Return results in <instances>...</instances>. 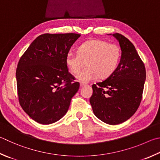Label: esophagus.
Returning a JSON list of instances; mask_svg holds the SVG:
<instances>
[{"label":"esophagus","instance_id":"1","mask_svg":"<svg viewBox=\"0 0 160 160\" xmlns=\"http://www.w3.org/2000/svg\"><path fill=\"white\" fill-rule=\"evenodd\" d=\"M80 87L81 88H82V87H85V86H86L87 85L85 83H83V82H80Z\"/></svg>","mask_w":160,"mask_h":160}]
</instances>
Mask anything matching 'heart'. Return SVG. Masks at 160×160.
<instances>
[{"label": "heart", "instance_id": "1", "mask_svg": "<svg viewBox=\"0 0 160 160\" xmlns=\"http://www.w3.org/2000/svg\"><path fill=\"white\" fill-rule=\"evenodd\" d=\"M121 51L119 46L101 40H92L78 48V54L69 52L66 56V63L72 73L78 74L85 64L87 67L76 78L85 83L97 76L100 79L110 77L120 62Z\"/></svg>", "mask_w": 160, "mask_h": 160}]
</instances>
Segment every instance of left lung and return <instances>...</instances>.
Returning <instances> with one entry per match:
<instances>
[{
  "mask_svg": "<svg viewBox=\"0 0 160 160\" xmlns=\"http://www.w3.org/2000/svg\"><path fill=\"white\" fill-rule=\"evenodd\" d=\"M110 35L120 44V63L110 77L92 85L93 94L89 101L93 112L99 120L115 125L128 120L137 110L146 72L134 45L120 33Z\"/></svg>",
  "mask_w": 160,
  "mask_h": 160,
  "instance_id": "left-lung-1",
  "label": "left lung"
}]
</instances>
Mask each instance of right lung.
Segmentation results:
<instances>
[{"mask_svg": "<svg viewBox=\"0 0 160 160\" xmlns=\"http://www.w3.org/2000/svg\"><path fill=\"white\" fill-rule=\"evenodd\" d=\"M80 36L40 35L20 58L16 71L19 103L37 122L50 124L62 118L79 89V82L68 72L66 56Z\"/></svg>", "mask_w": 160, "mask_h": 160, "instance_id": "add662e5", "label": "right lung"}]
</instances>
